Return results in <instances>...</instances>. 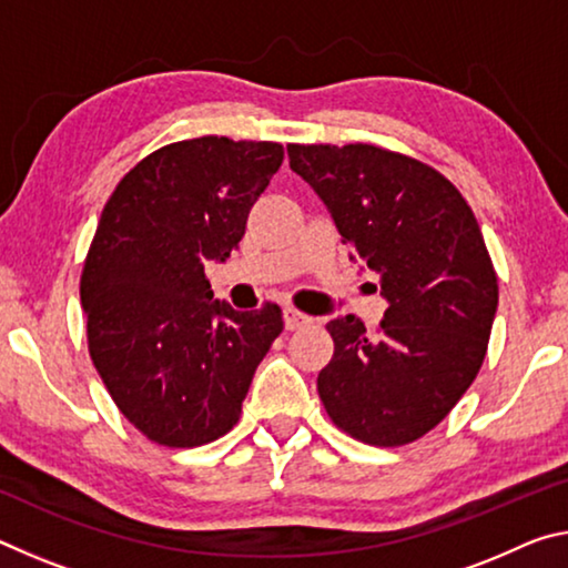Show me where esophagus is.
Instances as JSON below:
<instances>
[{"label":"esophagus","instance_id":"34e87169","mask_svg":"<svg viewBox=\"0 0 568 568\" xmlns=\"http://www.w3.org/2000/svg\"><path fill=\"white\" fill-rule=\"evenodd\" d=\"M283 321H285V328H287V331L305 328V325L313 323L311 315L295 311V307H285V311H283Z\"/></svg>","mask_w":568,"mask_h":568}]
</instances>
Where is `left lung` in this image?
Here are the masks:
<instances>
[{
	"label": "left lung",
	"mask_w": 568,
	"mask_h": 568,
	"mask_svg": "<svg viewBox=\"0 0 568 568\" xmlns=\"http://www.w3.org/2000/svg\"><path fill=\"white\" fill-rule=\"evenodd\" d=\"M343 243L388 301L376 338L331 321L318 373L331 420L371 446H403L444 420L486 358L498 281L464 195L426 162L376 145H287ZM376 291V285H373Z\"/></svg>",
	"instance_id": "left-lung-1"
}]
</instances>
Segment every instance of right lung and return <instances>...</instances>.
I'll return each mask as SVG.
<instances>
[{
    "mask_svg": "<svg viewBox=\"0 0 568 568\" xmlns=\"http://www.w3.org/2000/svg\"><path fill=\"white\" fill-rule=\"evenodd\" d=\"M283 145L205 138L140 160L102 210L80 297L94 368L114 406L168 448L225 436L255 368L283 333L275 303L213 301L207 261L233 253Z\"/></svg>",
    "mask_w": 568,
    "mask_h": 568,
    "instance_id": "1",
    "label": "right lung"
}]
</instances>
